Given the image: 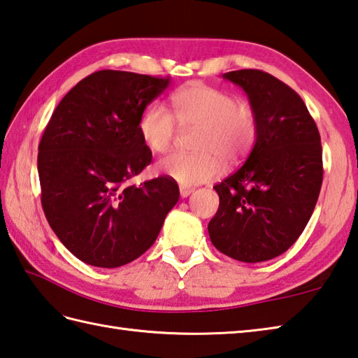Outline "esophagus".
<instances>
[{
    "label": "esophagus",
    "instance_id": "34e87169",
    "mask_svg": "<svg viewBox=\"0 0 358 358\" xmlns=\"http://www.w3.org/2000/svg\"><path fill=\"white\" fill-rule=\"evenodd\" d=\"M194 192L193 188H188V187H180L179 188V193H180V198H188L189 194Z\"/></svg>",
    "mask_w": 358,
    "mask_h": 358
}]
</instances>
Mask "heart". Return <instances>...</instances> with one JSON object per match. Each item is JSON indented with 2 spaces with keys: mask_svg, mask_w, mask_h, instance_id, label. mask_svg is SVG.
Here are the masks:
<instances>
[{
  "mask_svg": "<svg viewBox=\"0 0 358 358\" xmlns=\"http://www.w3.org/2000/svg\"><path fill=\"white\" fill-rule=\"evenodd\" d=\"M174 115L182 128H202L198 155H174L157 164L160 174L180 185H198L221 173V160L227 164L244 157L257 137V114L247 101H236L217 87L192 83L171 96ZM165 106L155 103L138 120V134L152 152H166L174 143L178 124Z\"/></svg>",
  "mask_w": 358,
  "mask_h": 358,
  "instance_id": "heart-1",
  "label": "heart"
}]
</instances>
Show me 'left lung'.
I'll return each instance as SVG.
<instances>
[{
	"label": "left lung",
	"mask_w": 358,
	"mask_h": 358,
	"mask_svg": "<svg viewBox=\"0 0 358 358\" xmlns=\"http://www.w3.org/2000/svg\"><path fill=\"white\" fill-rule=\"evenodd\" d=\"M241 86L257 114V138L239 169L215 185L220 208L211 243L243 262L280 257L300 238L323 182L322 138L303 99L258 69L222 76Z\"/></svg>",
	"instance_id": "8db88e82"
}]
</instances>
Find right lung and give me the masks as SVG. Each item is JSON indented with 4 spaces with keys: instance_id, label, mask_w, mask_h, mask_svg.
<instances>
[{
    "instance_id": "1",
    "label": "right lung",
    "mask_w": 358,
    "mask_h": 358,
    "mask_svg": "<svg viewBox=\"0 0 358 358\" xmlns=\"http://www.w3.org/2000/svg\"><path fill=\"white\" fill-rule=\"evenodd\" d=\"M170 78L97 71L62 99L38 147L41 206L63 245L94 267L147 252L179 201L166 176L129 185L151 162L138 120Z\"/></svg>"
}]
</instances>
